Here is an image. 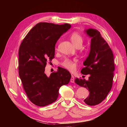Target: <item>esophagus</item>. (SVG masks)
<instances>
[{"label": "esophagus", "instance_id": "esophagus-1", "mask_svg": "<svg viewBox=\"0 0 127 127\" xmlns=\"http://www.w3.org/2000/svg\"><path fill=\"white\" fill-rule=\"evenodd\" d=\"M74 79H75L74 76L72 75L71 76V79H70V82L71 83H74Z\"/></svg>", "mask_w": 127, "mask_h": 127}]
</instances>
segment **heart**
Instances as JSON below:
<instances>
[{"label": "heart", "instance_id": "b5f03b06", "mask_svg": "<svg viewBox=\"0 0 127 127\" xmlns=\"http://www.w3.org/2000/svg\"><path fill=\"white\" fill-rule=\"evenodd\" d=\"M70 39L75 47L83 43V38L82 36L77 32H73L70 35ZM62 66L70 71H74L76 67V61L72 60L69 59H65L62 63Z\"/></svg>", "mask_w": 127, "mask_h": 127}]
</instances>
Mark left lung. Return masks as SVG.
<instances>
[{
    "label": "left lung",
    "instance_id": "left-lung-1",
    "mask_svg": "<svg viewBox=\"0 0 127 127\" xmlns=\"http://www.w3.org/2000/svg\"><path fill=\"white\" fill-rule=\"evenodd\" d=\"M85 32L91 38L90 51L84 61L81 73L90 76L88 80L76 78L75 82L85 87L89 96L84 100L87 105H97L105 99L112 86L114 71L113 52L100 33L96 29H88Z\"/></svg>",
    "mask_w": 127,
    "mask_h": 127
}]
</instances>
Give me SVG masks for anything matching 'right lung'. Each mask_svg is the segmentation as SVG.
<instances>
[{
	"label": "right lung",
	"instance_id": "add662e5",
	"mask_svg": "<svg viewBox=\"0 0 127 127\" xmlns=\"http://www.w3.org/2000/svg\"><path fill=\"white\" fill-rule=\"evenodd\" d=\"M71 28L69 24L37 23L22 42L18 51L19 76L30 100L39 106L55 102L60 87L69 82L71 75L60 67L47 76V61L54 58L55 45L60 37Z\"/></svg>",
	"mask_w": 127,
	"mask_h": 127
}]
</instances>
